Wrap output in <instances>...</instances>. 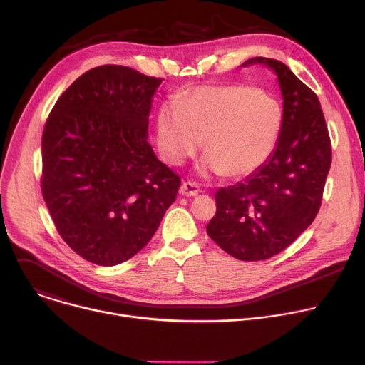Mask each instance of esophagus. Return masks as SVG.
<instances>
[{
	"mask_svg": "<svg viewBox=\"0 0 365 365\" xmlns=\"http://www.w3.org/2000/svg\"><path fill=\"white\" fill-rule=\"evenodd\" d=\"M200 192H201L200 186L193 183V182H183L180 189H179V193L182 196H196Z\"/></svg>",
	"mask_w": 365,
	"mask_h": 365,
	"instance_id": "esophagus-1",
	"label": "esophagus"
}]
</instances>
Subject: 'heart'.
Wrapping results in <instances>:
<instances>
[{
    "label": "heart",
    "instance_id": "heart-1",
    "mask_svg": "<svg viewBox=\"0 0 365 365\" xmlns=\"http://www.w3.org/2000/svg\"><path fill=\"white\" fill-rule=\"evenodd\" d=\"M281 123V108L267 93L247 86L200 87L160 109L157 145L165 161L180 164L202 140L205 170L243 178L271 155Z\"/></svg>",
    "mask_w": 365,
    "mask_h": 365
}]
</instances>
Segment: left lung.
I'll return each instance as SVG.
<instances>
[{
  "mask_svg": "<svg viewBox=\"0 0 365 365\" xmlns=\"http://www.w3.org/2000/svg\"><path fill=\"white\" fill-rule=\"evenodd\" d=\"M275 73L282 94V123L272 154L243 182L215 193L208 236L228 255L252 262L288 247L313 222L332 161L317 96L285 63L247 59Z\"/></svg>",
  "mask_w": 365,
  "mask_h": 365,
  "instance_id": "obj_1",
  "label": "left lung"
}]
</instances>
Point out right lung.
<instances>
[{"label": "right lung", "instance_id": "right-lung-1", "mask_svg": "<svg viewBox=\"0 0 365 365\" xmlns=\"http://www.w3.org/2000/svg\"><path fill=\"white\" fill-rule=\"evenodd\" d=\"M160 84L102 65L62 93L45 125L43 200L65 243L101 267L135 256L176 200L180 178L147 141Z\"/></svg>", "mask_w": 365, "mask_h": 365}]
</instances>
